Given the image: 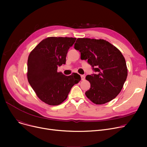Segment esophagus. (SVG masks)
<instances>
[{"label": "esophagus", "instance_id": "obj_1", "mask_svg": "<svg viewBox=\"0 0 147 147\" xmlns=\"http://www.w3.org/2000/svg\"><path fill=\"white\" fill-rule=\"evenodd\" d=\"M84 79H85V76H84V75H81V79L82 80H84Z\"/></svg>", "mask_w": 147, "mask_h": 147}]
</instances>
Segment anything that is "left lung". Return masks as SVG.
Listing matches in <instances>:
<instances>
[{
	"label": "left lung",
	"instance_id": "obj_1",
	"mask_svg": "<svg viewBox=\"0 0 147 147\" xmlns=\"http://www.w3.org/2000/svg\"><path fill=\"white\" fill-rule=\"evenodd\" d=\"M74 48L95 73L86 77L90 83L86 96L96 104L111 101L120 92L127 76L126 61L121 52L105 40L89 38H78Z\"/></svg>",
	"mask_w": 147,
	"mask_h": 147
}]
</instances>
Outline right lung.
Listing matches in <instances>:
<instances>
[{
    "label": "right lung",
    "mask_w": 147,
    "mask_h": 147,
    "mask_svg": "<svg viewBox=\"0 0 147 147\" xmlns=\"http://www.w3.org/2000/svg\"><path fill=\"white\" fill-rule=\"evenodd\" d=\"M76 38L50 37L45 38L30 52L27 79L37 96L45 103L57 105L67 99L71 88L81 80L79 74L65 76L57 72L65 64L69 48Z\"/></svg>",
    "instance_id": "right-lung-1"
}]
</instances>
